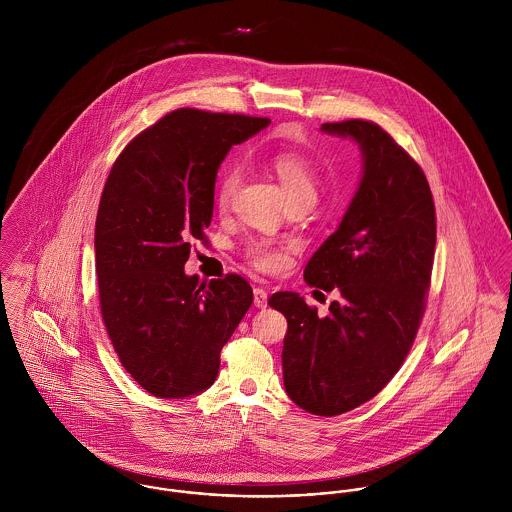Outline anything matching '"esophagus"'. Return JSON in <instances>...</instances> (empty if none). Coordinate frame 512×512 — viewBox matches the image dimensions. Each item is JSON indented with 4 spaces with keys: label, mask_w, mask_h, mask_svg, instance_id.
Masks as SVG:
<instances>
[{
    "label": "esophagus",
    "mask_w": 512,
    "mask_h": 512,
    "mask_svg": "<svg viewBox=\"0 0 512 512\" xmlns=\"http://www.w3.org/2000/svg\"><path fill=\"white\" fill-rule=\"evenodd\" d=\"M254 305L256 307H266L268 305V293L264 288H254Z\"/></svg>",
    "instance_id": "obj_1"
}]
</instances>
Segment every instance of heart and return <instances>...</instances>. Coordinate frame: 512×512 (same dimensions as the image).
Wrapping results in <instances>:
<instances>
[{
	"label": "heart",
	"mask_w": 512,
	"mask_h": 512,
	"mask_svg": "<svg viewBox=\"0 0 512 512\" xmlns=\"http://www.w3.org/2000/svg\"><path fill=\"white\" fill-rule=\"evenodd\" d=\"M264 163L272 169V173L282 183L286 197L293 203H315L319 191V173L313 161L297 151L288 147L270 149L264 153ZM240 185V169L230 165L222 171L219 185H217V205L219 209H226ZM246 258L264 272H274L284 266L286 250L282 246H274L268 240H252L246 244Z\"/></svg>",
	"instance_id": "b5f03b06"
}]
</instances>
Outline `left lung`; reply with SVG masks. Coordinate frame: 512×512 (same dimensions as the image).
<instances>
[{
	"mask_svg": "<svg viewBox=\"0 0 512 512\" xmlns=\"http://www.w3.org/2000/svg\"><path fill=\"white\" fill-rule=\"evenodd\" d=\"M321 130L355 140L363 153L345 217L303 270L309 286L337 299L327 315L293 292L268 303L288 319V396L309 414L339 416L374 398L412 349L432 280L436 207L422 167L378 124L345 120Z\"/></svg>",
	"mask_w": 512,
	"mask_h": 512,
	"instance_id": "left-lung-1",
	"label": "left lung"
}]
</instances>
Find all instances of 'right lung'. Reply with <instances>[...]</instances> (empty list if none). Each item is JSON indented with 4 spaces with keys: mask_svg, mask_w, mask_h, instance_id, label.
Returning <instances> with one entry per match:
<instances>
[{
    "mask_svg": "<svg viewBox=\"0 0 512 512\" xmlns=\"http://www.w3.org/2000/svg\"><path fill=\"white\" fill-rule=\"evenodd\" d=\"M268 118L179 108L114 161L96 215L100 311L122 366L157 398L207 390L220 351L252 305L238 274H185L193 240L213 219L222 159Z\"/></svg>",
    "mask_w": 512,
    "mask_h": 512,
    "instance_id": "add662e5",
    "label": "right lung"
}]
</instances>
